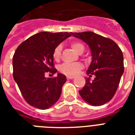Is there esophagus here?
Wrapping results in <instances>:
<instances>
[{
	"mask_svg": "<svg viewBox=\"0 0 135 135\" xmlns=\"http://www.w3.org/2000/svg\"><path fill=\"white\" fill-rule=\"evenodd\" d=\"M75 77H73V76H67V79H74Z\"/></svg>",
	"mask_w": 135,
	"mask_h": 135,
	"instance_id": "1",
	"label": "esophagus"
}]
</instances>
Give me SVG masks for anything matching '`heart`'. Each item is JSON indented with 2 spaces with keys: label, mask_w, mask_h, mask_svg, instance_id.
I'll return each instance as SVG.
<instances>
[{
  "label": "heart",
  "mask_w": 135,
  "mask_h": 135,
  "mask_svg": "<svg viewBox=\"0 0 135 135\" xmlns=\"http://www.w3.org/2000/svg\"><path fill=\"white\" fill-rule=\"evenodd\" d=\"M71 47L73 48V50L76 53H79V54H81L84 52V45L80 42H77V41L73 42L71 44ZM61 51H62V46L61 45L57 46L53 51V59L56 61H58L60 60V56H61ZM82 68H83V65L81 62H72V63L65 62V63L60 65L58 68V70L63 75H65L67 76H75L79 73V71L81 69H82Z\"/></svg>",
  "instance_id": "1"
}]
</instances>
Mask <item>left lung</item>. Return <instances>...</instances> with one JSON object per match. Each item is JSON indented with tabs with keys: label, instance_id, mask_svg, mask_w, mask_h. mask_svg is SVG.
I'll return each instance as SVG.
<instances>
[{
	"label": "left lung",
	"instance_id": "obj_1",
	"mask_svg": "<svg viewBox=\"0 0 135 135\" xmlns=\"http://www.w3.org/2000/svg\"><path fill=\"white\" fill-rule=\"evenodd\" d=\"M72 35L89 45L92 61L86 73L90 77L95 75L92 82L86 78L79 94L91 105H103L112 99L118 87L124 72L123 52L112 39L92 32H75Z\"/></svg>",
	"mask_w": 135,
	"mask_h": 135
}]
</instances>
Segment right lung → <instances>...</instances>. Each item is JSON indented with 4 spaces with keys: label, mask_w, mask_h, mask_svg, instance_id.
<instances>
[{
    "label": "right lung",
    "mask_w": 135,
    "mask_h": 135,
    "mask_svg": "<svg viewBox=\"0 0 135 135\" xmlns=\"http://www.w3.org/2000/svg\"><path fill=\"white\" fill-rule=\"evenodd\" d=\"M68 32H39L21 44L12 58L13 77L27 103L45 110L58 101L65 75L46 78L45 74L54 75L53 53L57 46L71 36Z\"/></svg>",
    "instance_id": "1"
}]
</instances>
